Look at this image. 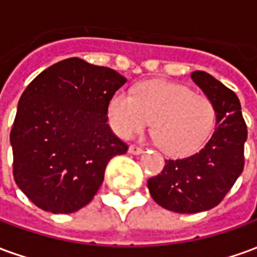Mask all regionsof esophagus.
I'll use <instances>...</instances> for the list:
<instances>
[{"label": "esophagus", "mask_w": 257, "mask_h": 257, "mask_svg": "<svg viewBox=\"0 0 257 257\" xmlns=\"http://www.w3.org/2000/svg\"><path fill=\"white\" fill-rule=\"evenodd\" d=\"M129 153H131V154H135V156L142 154V153H143V147H140V146H138V145L129 146Z\"/></svg>", "instance_id": "34e87169"}]
</instances>
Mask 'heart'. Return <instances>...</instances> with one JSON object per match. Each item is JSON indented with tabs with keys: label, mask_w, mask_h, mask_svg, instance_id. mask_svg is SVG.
I'll return each instance as SVG.
<instances>
[{
	"label": "heart",
	"mask_w": 257,
	"mask_h": 257,
	"mask_svg": "<svg viewBox=\"0 0 257 257\" xmlns=\"http://www.w3.org/2000/svg\"><path fill=\"white\" fill-rule=\"evenodd\" d=\"M107 115L112 131L123 139L140 134L153 121L157 146L171 157L199 150L216 125V107L208 96L164 81L142 82L134 93H115Z\"/></svg>",
	"instance_id": "1"
}]
</instances>
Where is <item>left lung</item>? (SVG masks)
I'll list each match as a JSON object with an SVG mask.
<instances>
[{
    "label": "left lung",
    "mask_w": 257,
    "mask_h": 257,
    "mask_svg": "<svg viewBox=\"0 0 257 257\" xmlns=\"http://www.w3.org/2000/svg\"><path fill=\"white\" fill-rule=\"evenodd\" d=\"M191 78L215 104V131L201 150L165 160L162 172L147 182L157 204L178 213H197L220 204L242 173L248 136L237 95L205 71H194Z\"/></svg>",
    "instance_id": "1"
}]
</instances>
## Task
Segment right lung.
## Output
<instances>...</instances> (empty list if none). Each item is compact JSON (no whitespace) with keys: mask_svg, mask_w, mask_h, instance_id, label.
<instances>
[{"mask_svg":"<svg viewBox=\"0 0 257 257\" xmlns=\"http://www.w3.org/2000/svg\"><path fill=\"white\" fill-rule=\"evenodd\" d=\"M126 78L70 58L31 81L20 97L11 145L14 178L38 208L73 213L88 205L112 157L128 151L107 123V108Z\"/></svg>","mask_w":257,"mask_h":257,"instance_id":"obj_1","label":"right lung"}]
</instances>
